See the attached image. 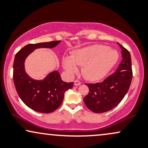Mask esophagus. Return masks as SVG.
I'll list each match as a JSON object with an SVG mask.
<instances>
[{
  "label": "esophagus",
  "mask_w": 148,
  "mask_h": 148,
  "mask_svg": "<svg viewBox=\"0 0 148 148\" xmlns=\"http://www.w3.org/2000/svg\"><path fill=\"white\" fill-rule=\"evenodd\" d=\"M74 86H79V85H81V83L79 81H78V80H76V81H74Z\"/></svg>",
  "instance_id": "esophagus-1"
}]
</instances>
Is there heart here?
I'll return each instance as SVG.
<instances>
[{
    "label": "heart",
    "instance_id": "b5f03b06",
    "mask_svg": "<svg viewBox=\"0 0 148 148\" xmlns=\"http://www.w3.org/2000/svg\"><path fill=\"white\" fill-rule=\"evenodd\" d=\"M119 54L117 51L106 45H95L74 50L70 58L63 57V68L69 75L78 71L76 66L82 67L81 72L86 79L97 81L103 79L117 63Z\"/></svg>",
    "mask_w": 148,
    "mask_h": 148
}]
</instances>
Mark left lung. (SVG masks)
Instances as JSON below:
<instances>
[{
	"mask_svg": "<svg viewBox=\"0 0 148 148\" xmlns=\"http://www.w3.org/2000/svg\"><path fill=\"white\" fill-rule=\"evenodd\" d=\"M122 60L116 72L104 81L97 84H86L89 93L84 98L86 106L96 113L113 109L123 100L130 89L132 79V59L128 50L120 44Z\"/></svg>",
	"mask_w": 148,
	"mask_h": 148,
	"instance_id": "1",
	"label": "left lung"
}]
</instances>
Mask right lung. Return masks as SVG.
I'll list each match as a JSON object with an SVG mask.
<instances>
[{"label":"right lung","mask_w":148,"mask_h":148,"mask_svg":"<svg viewBox=\"0 0 148 148\" xmlns=\"http://www.w3.org/2000/svg\"><path fill=\"white\" fill-rule=\"evenodd\" d=\"M60 41L30 44L16 54L13 64V79L18 96L23 102L33 111L49 113L62 103L66 91L73 87L74 83L64 82L58 71L50 72L44 79L36 80L25 72V61L35 49H52Z\"/></svg>","instance_id":"obj_1"}]
</instances>
